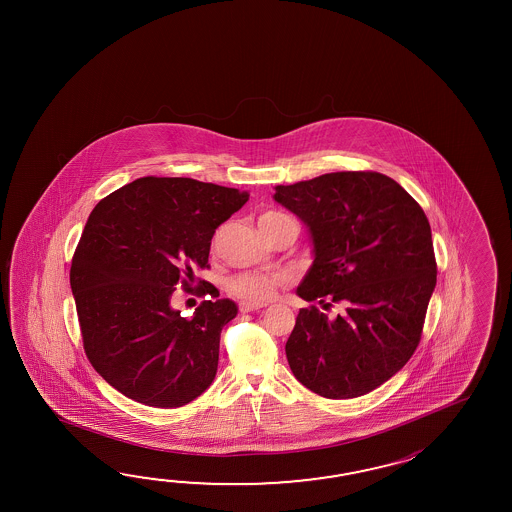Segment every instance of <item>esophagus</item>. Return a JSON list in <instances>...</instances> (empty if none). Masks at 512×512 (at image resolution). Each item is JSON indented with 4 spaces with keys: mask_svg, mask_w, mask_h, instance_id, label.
Returning a JSON list of instances; mask_svg holds the SVG:
<instances>
[{
    "mask_svg": "<svg viewBox=\"0 0 512 512\" xmlns=\"http://www.w3.org/2000/svg\"><path fill=\"white\" fill-rule=\"evenodd\" d=\"M263 307V304H254V302H243V304H240V311L241 313H251V311H258V309H261Z\"/></svg>",
    "mask_w": 512,
    "mask_h": 512,
    "instance_id": "1",
    "label": "esophagus"
}]
</instances>
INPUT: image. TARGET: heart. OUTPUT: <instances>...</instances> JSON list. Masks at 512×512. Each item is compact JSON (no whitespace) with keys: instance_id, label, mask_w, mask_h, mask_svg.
Segmentation results:
<instances>
[{"instance_id":"b5f03b06","label":"heart","mask_w":512,"mask_h":512,"mask_svg":"<svg viewBox=\"0 0 512 512\" xmlns=\"http://www.w3.org/2000/svg\"><path fill=\"white\" fill-rule=\"evenodd\" d=\"M282 216L280 212H272V210L263 212L260 216V225ZM287 282H289V276L283 272L243 271L230 276L227 280V289L238 298L258 304V302L269 300L272 294L276 293V289Z\"/></svg>"}]
</instances>
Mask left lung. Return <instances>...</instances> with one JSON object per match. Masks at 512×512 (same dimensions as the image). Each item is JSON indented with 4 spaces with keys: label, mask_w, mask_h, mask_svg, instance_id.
I'll list each match as a JSON object with an SVG mask.
<instances>
[{
    "label": "left lung",
    "mask_w": 512,
    "mask_h": 512,
    "mask_svg": "<svg viewBox=\"0 0 512 512\" xmlns=\"http://www.w3.org/2000/svg\"><path fill=\"white\" fill-rule=\"evenodd\" d=\"M274 201L309 229L315 260L296 294L340 305L300 309L285 355L294 377L327 399L379 388L414 355L434 293L432 230L392 177L335 172L278 185Z\"/></svg>",
    "instance_id": "obj_1"
}]
</instances>
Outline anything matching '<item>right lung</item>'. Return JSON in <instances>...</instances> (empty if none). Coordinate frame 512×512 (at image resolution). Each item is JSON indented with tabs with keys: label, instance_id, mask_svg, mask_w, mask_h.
Listing matches in <instances>:
<instances>
[{
	"label": "right lung",
	"instance_id": "right-lung-1",
	"mask_svg": "<svg viewBox=\"0 0 512 512\" xmlns=\"http://www.w3.org/2000/svg\"><path fill=\"white\" fill-rule=\"evenodd\" d=\"M247 201V192L190 177H141L93 208L69 278L87 359L117 392L179 408L212 384L221 329L238 307L208 282L199 294L216 300L190 320L170 300L210 267L214 232Z\"/></svg>",
	"mask_w": 512,
	"mask_h": 512
}]
</instances>
